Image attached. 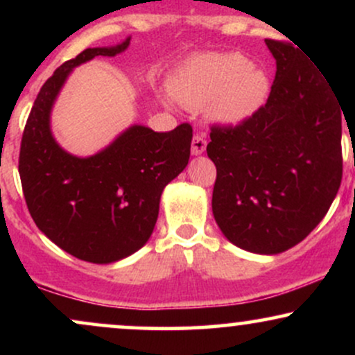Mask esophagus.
Wrapping results in <instances>:
<instances>
[{"label":"esophagus","instance_id":"34e87169","mask_svg":"<svg viewBox=\"0 0 355 355\" xmlns=\"http://www.w3.org/2000/svg\"><path fill=\"white\" fill-rule=\"evenodd\" d=\"M205 146H207V141L203 137L195 135L193 138H191V153L193 155H202L203 152H205Z\"/></svg>","mask_w":355,"mask_h":355}]
</instances>
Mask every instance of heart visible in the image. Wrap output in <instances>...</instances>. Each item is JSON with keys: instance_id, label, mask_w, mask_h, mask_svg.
<instances>
[{"instance_id": "heart-1", "label": "heart", "mask_w": 355, "mask_h": 355, "mask_svg": "<svg viewBox=\"0 0 355 355\" xmlns=\"http://www.w3.org/2000/svg\"><path fill=\"white\" fill-rule=\"evenodd\" d=\"M267 75L250 67L240 53H203L190 58L175 75L173 96L195 110L209 108L222 125L247 120L266 100Z\"/></svg>"}]
</instances>
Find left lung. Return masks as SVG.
<instances>
[{
	"label": "left lung",
	"instance_id": "obj_1",
	"mask_svg": "<svg viewBox=\"0 0 355 355\" xmlns=\"http://www.w3.org/2000/svg\"><path fill=\"white\" fill-rule=\"evenodd\" d=\"M277 63L267 103L235 126L211 125V210L222 234L280 254L319 225L342 180V112L324 75L292 44L266 40Z\"/></svg>",
	"mask_w": 355,
	"mask_h": 355
}]
</instances>
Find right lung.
Returning a JSON list of instances; mask_svg holds the SVG:
<instances>
[{
	"label": "right lung",
	"instance_id": "add662e5",
	"mask_svg": "<svg viewBox=\"0 0 355 355\" xmlns=\"http://www.w3.org/2000/svg\"><path fill=\"white\" fill-rule=\"evenodd\" d=\"M128 44L130 38L112 48H87L61 64L36 96L19 148V178L36 227L64 252L93 263L116 262L145 245L162 191L190 158L189 123L165 133L133 125L87 158L64 152L53 138V103L73 68L115 56Z\"/></svg>",
	"mask_w": 355,
	"mask_h": 355
}]
</instances>
